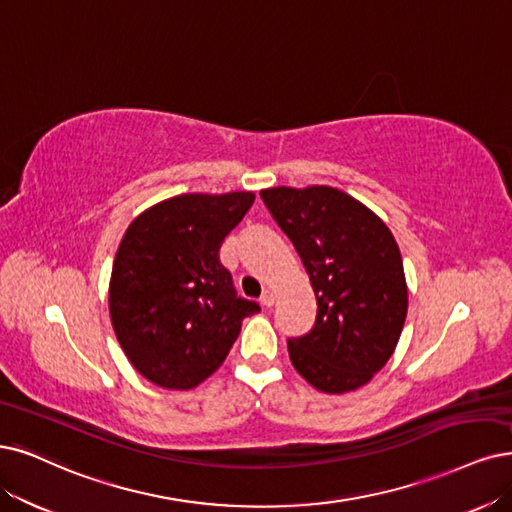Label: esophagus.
<instances>
[{"label": "esophagus", "mask_w": 512, "mask_h": 512, "mask_svg": "<svg viewBox=\"0 0 512 512\" xmlns=\"http://www.w3.org/2000/svg\"><path fill=\"white\" fill-rule=\"evenodd\" d=\"M274 291H270V289H266L263 291V295H261V304L266 306V308H270V306H274Z\"/></svg>", "instance_id": "1"}]
</instances>
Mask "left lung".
Masks as SVG:
<instances>
[{"instance_id":"obj_1","label":"left lung","mask_w":512,"mask_h":512,"mask_svg":"<svg viewBox=\"0 0 512 512\" xmlns=\"http://www.w3.org/2000/svg\"><path fill=\"white\" fill-rule=\"evenodd\" d=\"M261 200L293 242L316 295L314 327L289 339L293 367L329 394L365 386L388 363L407 316L392 232L365 204L329 185L272 187Z\"/></svg>"}]
</instances>
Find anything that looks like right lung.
<instances>
[{"instance_id":"obj_1","label":"right lung","mask_w":512,"mask_h":512,"mask_svg":"<svg viewBox=\"0 0 512 512\" xmlns=\"http://www.w3.org/2000/svg\"><path fill=\"white\" fill-rule=\"evenodd\" d=\"M253 202L251 192L183 194L128 225L111 270L109 314L130 365L151 384L198 386L225 361L242 318L259 312L238 297L219 259Z\"/></svg>"}]
</instances>
